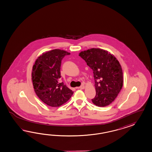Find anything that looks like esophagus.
Instances as JSON below:
<instances>
[{"label": "esophagus", "mask_w": 152, "mask_h": 152, "mask_svg": "<svg viewBox=\"0 0 152 152\" xmlns=\"http://www.w3.org/2000/svg\"><path fill=\"white\" fill-rule=\"evenodd\" d=\"M78 88H80V89H84L85 88V86L83 85H82L81 86L79 87Z\"/></svg>", "instance_id": "obj_1"}]
</instances>
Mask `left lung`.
I'll use <instances>...</instances> for the list:
<instances>
[{
	"label": "left lung",
	"mask_w": 152,
	"mask_h": 152,
	"mask_svg": "<svg viewBox=\"0 0 152 152\" xmlns=\"http://www.w3.org/2000/svg\"><path fill=\"white\" fill-rule=\"evenodd\" d=\"M79 56L93 70L96 94L92 102L99 107L109 105L123 86V72L119 61L107 51L98 48L81 51Z\"/></svg>",
	"instance_id": "8db88e82"
}]
</instances>
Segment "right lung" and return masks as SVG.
I'll return each mask as SVG.
<instances>
[{
    "label": "right lung",
    "mask_w": 152,
    "mask_h": 152,
    "mask_svg": "<svg viewBox=\"0 0 152 152\" xmlns=\"http://www.w3.org/2000/svg\"><path fill=\"white\" fill-rule=\"evenodd\" d=\"M70 53L54 49L38 57L31 74L34 91L38 97L51 107H59L71 98L74 92L60 81L62 58Z\"/></svg>",
    "instance_id": "1"
}]
</instances>
